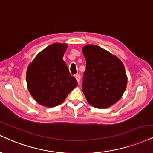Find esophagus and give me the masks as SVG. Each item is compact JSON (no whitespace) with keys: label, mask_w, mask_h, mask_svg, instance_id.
Returning a JSON list of instances; mask_svg holds the SVG:
<instances>
[{"label":"esophagus","mask_w":153,"mask_h":153,"mask_svg":"<svg viewBox=\"0 0 153 153\" xmlns=\"http://www.w3.org/2000/svg\"><path fill=\"white\" fill-rule=\"evenodd\" d=\"M75 78H76V81H77V82H78V83H79V82H80V80H81V76H80L79 74H77L75 75Z\"/></svg>","instance_id":"1"}]
</instances>
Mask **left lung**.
<instances>
[{
  "instance_id": "8db88e82",
  "label": "left lung",
  "mask_w": 153,
  "mask_h": 153,
  "mask_svg": "<svg viewBox=\"0 0 153 153\" xmlns=\"http://www.w3.org/2000/svg\"><path fill=\"white\" fill-rule=\"evenodd\" d=\"M86 59L82 91L89 104L97 108H108L119 100L127 86L122 62L97 45L82 49Z\"/></svg>"
}]
</instances>
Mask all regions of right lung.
I'll use <instances>...</instances> for the list:
<instances>
[{
  "label": "right lung",
  "instance_id": "right-lung-1",
  "mask_svg": "<svg viewBox=\"0 0 153 153\" xmlns=\"http://www.w3.org/2000/svg\"><path fill=\"white\" fill-rule=\"evenodd\" d=\"M67 44L54 43L45 48L29 65L26 74L27 88L35 101L46 107H54L65 101L77 86L63 55Z\"/></svg>",
  "mask_w": 153,
  "mask_h": 153
}]
</instances>
